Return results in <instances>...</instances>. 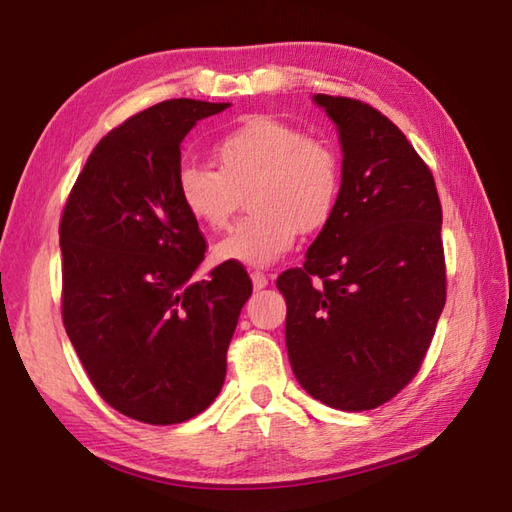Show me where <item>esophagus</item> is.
I'll list each match as a JSON object with an SVG mask.
<instances>
[{"label": "esophagus", "instance_id": "34e87169", "mask_svg": "<svg viewBox=\"0 0 512 512\" xmlns=\"http://www.w3.org/2000/svg\"><path fill=\"white\" fill-rule=\"evenodd\" d=\"M250 280H253V287L259 291V289H264L266 284H268V277H266V273H262V271H253L250 273Z\"/></svg>", "mask_w": 512, "mask_h": 512}]
</instances>
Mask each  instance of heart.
<instances>
[{"instance_id": "b5f03b06", "label": "heart", "mask_w": 512, "mask_h": 512, "mask_svg": "<svg viewBox=\"0 0 512 512\" xmlns=\"http://www.w3.org/2000/svg\"><path fill=\"white\" fill-rule=\"evenodd\" d=\"M219 169L185 162L176 192L185 212L210 230H223L248 196V214L219 244L216 257L246 266H271L296 246L300 230L320 232L341 198V158L325 140L271 115L248 117L214 144Z\"/></svg>"}]
</instances>
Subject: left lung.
I'll return each instance as SVG.
<instances>
[{
	"label": "left lung",
	"instance_id": "obj_1",
	"mask_svg": "<svg viewBox=\"0 0 512 512\" xmlns=\"http://www.w3.org/2000/svg\"><path fill=\"white\" fill-rule=\"evenodd\" d=\"M339 128V207L302 268L277 277L300 386L332 409H377L427 354L447 298L443 207L427 164L368 103L316 94Z\"/></svg>",
	"mask_w": 512,
	"mask_h": 512
}]
</instances>
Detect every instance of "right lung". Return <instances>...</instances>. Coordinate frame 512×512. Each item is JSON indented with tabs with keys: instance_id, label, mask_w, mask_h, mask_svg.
Returning a JSON list of instances; mask_svg holds the SVG:
<instances>
[{
	"instance_id": "obj_1",
	"label": "right lung",
	"mask_w": 512,
	"mask_h": 512,
	"mask_svg": "<svg viewBox=\"0 0 512 512\" xmlns=\"http://www.w3.org/2000/svg\"><path fill=\"white\" fill-rule=\"evenodd\" d=\"M228 106L169 99L112 128L60 216L65 332L103 400L146 424L185 422L216 400L253 293L235 262L194 280L207 244L176 192L180 142Z\"/></svg>"
}]
</instances>
